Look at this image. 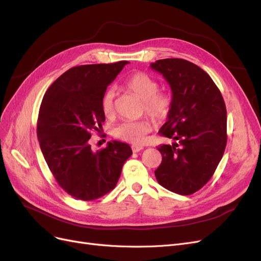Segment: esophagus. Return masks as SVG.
<instances>
[{"label":"esophagus","mask_w":261,"mask_h":261,"mask_svg":"<svg viewBox=\"0 0 261 261\" xmlns=\"http://www.w3.org/2000/svg\"><path fill=\"white\" fill-rule=\"evenodd\" d=\"M131 148H132V151L133 152H140V151H142V150L144 149L143 146H139V145H132Z\"/></svg>","instance_id":"34e87169"}]
</instances>
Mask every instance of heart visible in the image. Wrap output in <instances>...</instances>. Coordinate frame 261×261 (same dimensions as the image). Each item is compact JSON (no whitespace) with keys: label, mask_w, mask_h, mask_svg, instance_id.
I'll use <instances>...</instances> for the list:
<instances>
[{"label":"heart","mask_w":261,"mask_h":261,"mask_svg":"<svg viewBox=\"0 0 261 261\" xmlns=\"http://www.w3.org/2000/svg\"><path fill=\"white\" fill-rule=\"evenodd\" d=\"M125 87L144 101L147 114L155 120L167 117L171 109V97L166 93L159 92L158 81L145 73H135L125 82ZM115 91L109 88L101 98V110L106 116H111L114 112ZM152 125L148 119L123 121L114 129V135L125 142L141 145L145 143L147 134L151 131Z\"/></svg>","instance_id":"obj_1"}]
</instances>
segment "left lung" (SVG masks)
Masks as SVG:
<instances>
[{"label": "left lung", "mask_w": 261, "mask_h": 261, "mask_svg": "<svg viewBox=\"0 0 261 261\" xmlns=\"http://www.w3.org/2000/svg\"><path fill=\"white\" fill-rule=\"evenodd\" d=\"M172 92L171 109L159 133L173 140L158 149L162 163L154 171L160 185L188 196L206 184L226 146V108L211 76L184 59L168 58L150 64Z\"/></svg>", "instance_id": "obj_1"}]
</instances>
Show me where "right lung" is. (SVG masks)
Returning a JSON list of instances; mask_svg holds the SVG:
<instances>
[{
	"instance_id": "1",
	"label": "right lung",
	"mask_w": 261,
	"mask_h": 261,
	"mask_svg": "<svg viewBox=\"0 0 261 261\" xmlns=\"http://www.w3.org/2000/svg\"><path fill=\"white\" fill-rule=\"evenodd\" d=\"M128 61L70 68L47 89L40 107L37 134L41 151L57 183L72 197L92 201L117 184L128 144L108 142L93 151L91 131H99L106 117L101 98Z\"/></svg>"
}]
</instances>
